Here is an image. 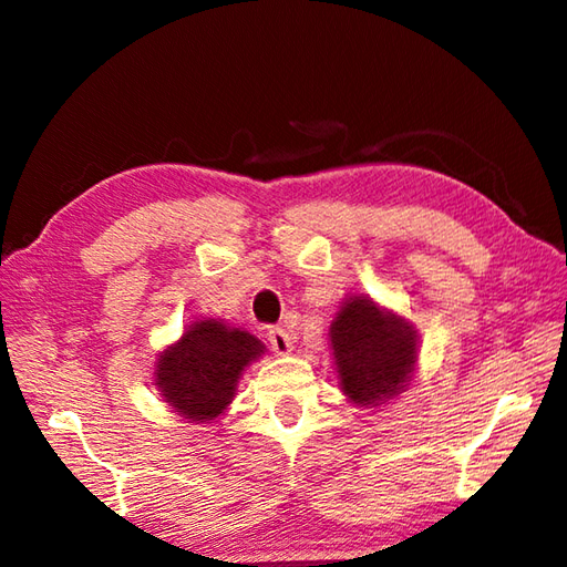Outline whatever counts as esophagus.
<instances>
[{"label": "esophagus", "mask_w": 567, "mask_h": 567, "mask_svg": "<svg viewBox=\"0 0 567 567\" xmlns=\"http://www.w3.org/2000/svg\"><path fill=\"white\" fill-rule=\"evenodd\" d=\"M267 339H270V347H272V352L277 357H287V354L292 352V337L287 334L285 329H280V327L270 329V334H267Z\"/></svg>", "instance_id": "34e87169"}]
</instances>
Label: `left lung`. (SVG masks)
<instances>
[{
  "label": "left lung",
  "mask_w": 567,
  "mask_h": 567,
  "mask_svg": "<svg viewBox=\"0 0 567 567\" xmlns=\"http://www.w3.org/2000/svg\"><path fill=\"white\" fill-rule=\"evenodd\" d=\"M329 349L347 401L359 409H382L414 379L419 332L369 295H349L329 324Z\"/></svg>",
  "instance_id": "obj_1"
}]
</instances>
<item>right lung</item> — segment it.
<instances>
[{"label": "right lung", "mask_w": 567, "mask_h": 567, "mask_svg": "<svg viewBox=\"0 0 567 567\" xmlns=\"http://www.w3.org/2000/svg\"><path fill=\"white\" fill-rule=\"evenodd\" d=\"M262 354L265 344L248 329L200 317L158 352L153 386L190 424H213L233 404L245 369Z\"/></svg>", "instance_id": "add662e5"}]
</instances>
